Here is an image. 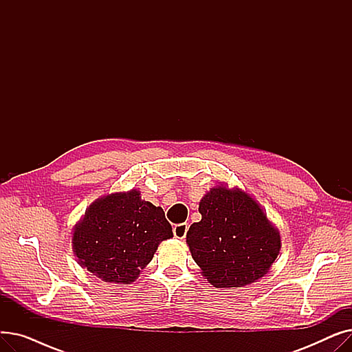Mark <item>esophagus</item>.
<instances>
[{
	"instance_id": "esophagus-1",
	"label": "esophagus",
	"mask_w": 352,
	"mask_h": 352,
	"mask_svg": "<svg viewBox=\"0 0 352 352\" xmlns=\"http://www.w3.org/2000/svg\"><path fill=\"white\" fill-rule=\"evenodd\" d=\"M187 231H188V224H177V226H174V228H173V232H174L175 238H178V239H184V238H186Z\"/></svg>"
}]
</instances>
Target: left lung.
Returning <instances> with one entry per match:
<instances>
[{
    "label": "left lung",
    "mask_w": 352,
    "mask_h": 352,
    "mask_svg": "<svg viewBox=\"0 0 352 352\" xmlns=\"http://www.w3.org/2000/svg\"><path fill=\"white\" fill-rule=\"evenodd\" d=\"M201 221L187 232L197 265L217 288L263 278L280 254L281 236L258 202L239 188L218 186L202 197Z\"/></svg>",
    "instance_id": "left-lung-1"
}]
</instances>
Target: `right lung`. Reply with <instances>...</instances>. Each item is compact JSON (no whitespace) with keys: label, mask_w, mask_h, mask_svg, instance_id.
Wrapping results in <instances>:
<instances>
[{"label":"right lung","mask_w":352,"mask_h":352,"mask_svg":"<svg viewBox=\"0 0 352 352\" xmlns=\"http://www.w3.org/2000/svg\"><path fill=\"white\" fill-rule=\"evenodd\" d=\"M173 238L161 207L144 201L140 191L98 198L74 228L77 261L105 283L129 284L153 260L164 239Z\"/></svg>","instance_id":"1"}]
</instances>
